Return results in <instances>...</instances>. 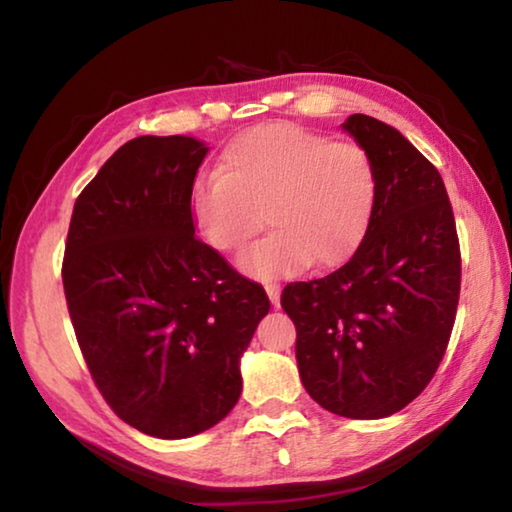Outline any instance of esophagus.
<instances>
[{
  "instance_id": "1",
  "label": "esophagus",
  "mask_w": 512,
  "mask_h": 512,
  "mask_svg": "<svg viewBox=\"0 0 512 512\" xmlns=\"http://www.w3.org/2000/svg\"><path fill=\"white\" fill-rule=\"evenodd\" d=\"M266 293H268V298H271L273 305H280V293H282L280 284H266Z\"/></svg>"
}]
</instances>
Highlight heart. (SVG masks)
<instances>
[{"mask_svg":"<svg viewBox=\"0 0 512 512\" xmlns=\"http://www.w3.org/2000/svg\"><path fill=\"white\" fill-rule=\"evenodd\" d=\"M221 176L198 180L189 196L196 230L219 253L244 248L262 214L271 232L239 257L255 280H280L348 259L366 235L377 201L370 153L289 121L239 133L221 153Z\"/></svg>","mask_w":512,"mask_h":512,"instance_id":"b5f03b06","label":"heart"}]
</instances>
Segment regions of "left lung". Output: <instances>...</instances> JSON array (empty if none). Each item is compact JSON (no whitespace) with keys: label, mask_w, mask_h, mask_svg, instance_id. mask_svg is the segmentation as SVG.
Here are the masks:
<instances>
[{"label":"left lung","mask_w":512,"mask_h":512,"mask_svg":"<svg viewBox=\"0 0 512 512\" xmlns=\"http://www.w3.org/2000/svg\"><path fill=\"white\" fill-rule=\"evenodd\" d=\"M343 128L375 162V212L350 262L287 284L282 307L296 325L311 400L343 418L375 420L413 402L445 357L461 246L438 169L375 117L352 115Z\"/></svg>","instance_id":"obj_1"}]
</instances>
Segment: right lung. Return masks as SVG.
Masks as SVG:
<instances>
[{"instance_id": "obj_1", "label": "right lung", "mask_w": 512, "mask_h": 512, "mask_svg": "<svg viewBox=\"0 0 512 512\" xmlns=\"http://www.w3.org/2000/svg\"><path fill=\"white\" fill-rule=\"evenodd\" d=\"M207 146L126 142L76 198L63 287L99 393L155 438L214 427L241 395L239 359L271 300L196 237L189 196Z\"/></svg>"}]
</instances>
